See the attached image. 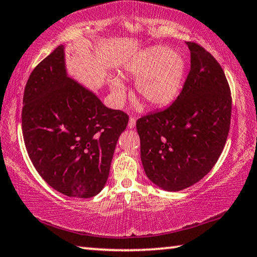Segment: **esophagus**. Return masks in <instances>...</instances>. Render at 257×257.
I'll return each instance as SVG.
<instances>
[{
    "mask_svg": "<svg viewBox=\"0 0 257 257\" xmlns=\"http://www.w3.org/2000/svg\"><path fill=\"white\" fill-rule=\"evenodd\" d=\"M135 125H136V120H135V118H130L129 119V122H128V127L130 128V129H133V128H135Z\"/></svg>",
    "mask_w": 257,
    "mask_h": 257,
    "instance_id": "obj_1",
    "label": "esophagus"
}]
</instances>
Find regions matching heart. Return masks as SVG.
<instances>
[{
    "mask_svg": "<svg viewBox=\"0 0 257 257\" xmlns=\"http://www.w3.org/2000/svg\"><path fill=\"white\" fill-rule=\"evenodd\" d=\"M124 75L137 78L135 87L153 107L172 103L180 93L186 73V61L179 52L156 45L130 59L123 67ZM110 88L116 99L124 94V85L112 77Z\"/></svg>",
    "mask_w": 257,
    "mask_h": 257,
    "instance_id": "obj_1",
    "label": "heart"
}]
</instances>
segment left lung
Returning a JSON list of instances; mask_svg holds the SVG:
<instances>
[{"mask_svg": "<svg viewBox=\"0 0 257 257\" xmlns=\"http://www.w3.org/2000/svg\"><path fill=\"white\" fill-rule=\"evenodd\" d=\"M186 44L190 71L180 95L165 110L136 123L146 176L167 191L193 186L211 171L227 142L231 118L222 68L202 46Z\"/></svg>", "mask_w": 257, "mask_h": 257, "instance_id": "8db88e82", "label": "left lung"}]
</instances>
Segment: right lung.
Returning a JSON list of instances; mask_svg holds the SVG:
<instances>
[{"label": "right lung", "instance_id": "1", "mask_svg": "<svg viewBox=\"0 0 257 257\" xmlns=\"http://www.w3.org/2000/svg\"><path fill=\"white\" fill-rule=\"evenodd\" d=\"M128 115L112 110L69 76L60 45L26 84L23 134L41 177L69 197L89 198L106 184L116 142Z\"/></svg>", "mask_w": 257, "mask_h": 257}]
</instances>
